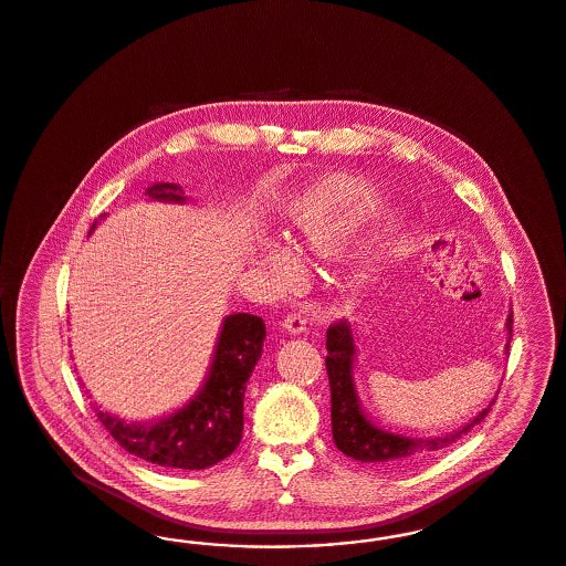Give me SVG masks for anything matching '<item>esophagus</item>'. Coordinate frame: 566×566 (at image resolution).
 Masks as SVG:
<instances>
[{
	"label": "esophagus",
	"mask_w": 566,
	"mask_h": 566,
	"mask_svg": "<svg viewBox=\"0 0 566 566\" xmlns=\"http://www.w3.org/2000/svg\"><path fill=\"white\" fill-rule=\"evenodd\" d=\"M282 326L291 333V335H301L305 331V316L301 312H293V314H286Z\"/></svg>",
	"instance_id": "34e87169"
}]
</instances>
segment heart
Masks as SVG:
<instances>
[{
	"mask_svg": "<svg viewBox=\"0 0 566 566\" xmlns=\"http://www.w3.org/2000/svg\"><path fill=\"white\" fill-rule=\"evenodd\" d=\"M346 212L333 218H324L321 214H312L298 222L296 233L293 235V245L296 252L303 259H326L333 254H339L348 243L354 240L358 227L376 214L379 210V203L376 197L367 192H356L354 197H348L346 201ZM401 227H392L390 235L386 238L384 248H392L401 242ZM265 263L271 270L277 271L280 277H289L293 270V259L291 254L277 245V243H268L265 248Z\"/></svg>",
	"mask_w": 566,
	"mask_h": 566,
	"instance_id": "heart-1",
	"label": "heart"
}]
</instances>
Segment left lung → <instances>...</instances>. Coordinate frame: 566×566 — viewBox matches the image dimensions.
I'll return each mask as SVG.
<instances>
[{"instance_id": "obj_1", "label": "left lung", "mask_w": 566, "mask_h": 566, "mask_svg": "<svg viewBox=\"0 0 566 566\" xmlns=\"http://www.w3.org/2000/svg\"><path fill=\"white\" fill-rule=\"evenodd\" d=\"M513 312L507 316V350L512 342ZM326 374L331 384V427L335 446L346 457L371 462L379 467H405L416 460L429 458L434 452L457 443L462 434L471 431L488 416L490 407L496 397L485 405L484 409L458 431L432 437V439H411L397 432L384 431L376 427L365 411L360 409V401L354 386V337L348 321L331 324L326 331Z\"/></svg>"}]
</instances>
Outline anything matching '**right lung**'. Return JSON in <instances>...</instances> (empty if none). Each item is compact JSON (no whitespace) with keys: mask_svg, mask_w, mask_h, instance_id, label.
Listing matches in <instances>:
<instances>
[{"mask_svg":"<svg viewBox=\"0 0 566 566\" xmlns=\"http://www.w3.org/2000/svg\"><path fill=\"white\" fill-rule=\"evenodd\" d=\"M146 195L157 201H187L182 187L169 182L148 187ZM263 339V318L231 314L220 328L214 360L201 390L182 409L146 424H127L99 409L97 418L134 457L167 469H208L233 454L242 441L245 381L261 358Z\"/></svg>","mask_w":566,"mask_h":566,"instance_id":"right-lung-1","label":"right lung"}]
</instances>
